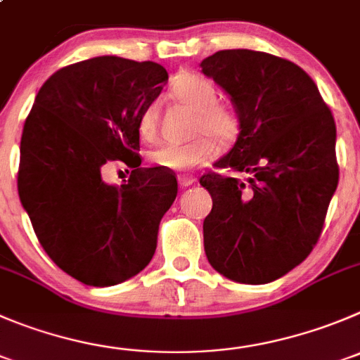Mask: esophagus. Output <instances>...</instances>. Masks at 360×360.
I'll list each match as a JSON object with an SVG mask.
<instances>
[{
    "label": "esophagus",
    "mask_w": 360,
    "mask_h": 360,
    "mask_svg": "<svg viewBox=\"0 0 360 360\" xmlns=\"http://www.w3.org/2000/svg\"><path fill=\"white\" fill-rule=\"evenodd\" d=\"M194 182H196V178L191 176V174H180V176H178V186L182 187V189H187V187L193 186Z\"/></svg>",
    "instance_id": "34e87169"
}]
</instances>
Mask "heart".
<instances>
[{
	"label": "heart",
	"instance_id": "1",
	"mask_svg": "<svg viewBox=\"0 0 360 360\" xmlns=\"http://www.w3.org/2000/svg\"><path fill=\"white\" fill-rule=\"evenodd\" d=\"M171 95L178 102L193 109L196 112L194 120V132H207L212 138L221 143L233 141L238 134V118L233 111L226 105L217 104L219 94L214 84L208 79L196 74H182L171 84ZM157 123H159V104L152 102L141 111L138 118V132L141 139L152 141L157 134ZM208 136L191 139L182 145H167L150 152V160L155 166L167 171H186L207 164L217 155V145Z\"/></svg>",
	"mask_w": 360,
	"mask_h": 360
}]
</instances>
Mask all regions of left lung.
<instances>
[{"instance_id":"obj_1","label":"left lung","mask_w":360,"mask_h":360,"mask_svg":"<svg viewBox=\"0 0 360 360\" xmlns=\"http://www.w3.org/2000/svg\"><path fill=\"white\" fill-rule=\"evenodd\" d=\"M201 72L231 98L233 148L214 164L248 180L210 173L205 255L224 277L265 285L302 263L336 193V123L316 84L295 63L249 49L219 51Z\"/></svg>"}]
</instances>
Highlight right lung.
I'll use <instances>...</instances> for the list:
<instances>
[{"instance_id":"1","label":"right lung","mask_w":360,"mask_h":360,"mask_svg":"<svg viewBox=\"0 0 360 360\" xmlns=\"http://www.w3.org/2000/svg\"><path fill=\"white\" fill-rule=\"evenodd\" d=\"M166 83L153 61L91 58L54 72L24 123L20 203L44 251L84 285L131 279L155 252L178 184L162 167H139L138 118ZM112 160L133 167L127 184L103 182Z\"/></svg>"}]
</instances>
